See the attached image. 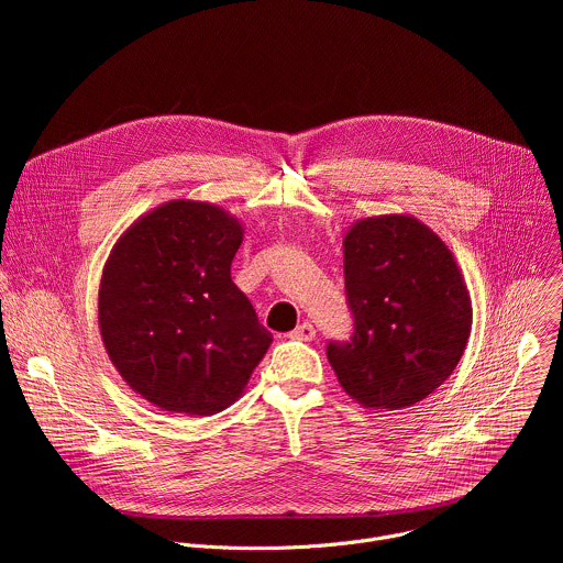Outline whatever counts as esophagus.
I'll use <instances>...</instances> for the list:
<instances>
[{"label": "esophagus", "instance_id": "34e87169", "mask_svg": "<svg viewBox=\"0 0 563 563\" xmlns=\"http://www.w3.org/2000/svg\"><path fill=\"white\" fill-rule=\"evenodd\" d=\"M294 341H311L316 336V328L311 323H300L291 334H289Z\"/></svg>", "mask_w": 563, "mask_h": 563}]
</instances>
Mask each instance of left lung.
<instances>
[{
    "label": "left lung",
    "mask_w": 563,
    "mask_h": 563,
    "mask_svg": "<svg viewBox=\"0 0 563 563\" xmlns=\"http://www.w3.org/2000/svg\"><path fill=\"white\" fill-rule=\"evenodd\" d=\"M350 343H330L341 387L367 410H404L454 372L472 330V300L454 254L421 220L385 213L343 238Z\"/></svg>",
    "instance_id": "obj_1"
}]
</instances>
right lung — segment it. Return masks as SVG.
Segmentation results:
<instances>
[{
  "instance_id": "obj_1",
  "label": "right lung",
  "mask_w": 563,
  "mask_h": 563,
  "mask_svg": "<svg viewBox=\"0 0 563 563\" xmlns=\"http://www.w3.org/2000/svg\"><path fill=\"white\" fill-rule=\"evenodd\" d=\"M243 233L218 205L169 200L140 216L109 254L100 336L126 385L159 410H227L274 341L231 280Z\"/></svg>"
}]
</instances>
